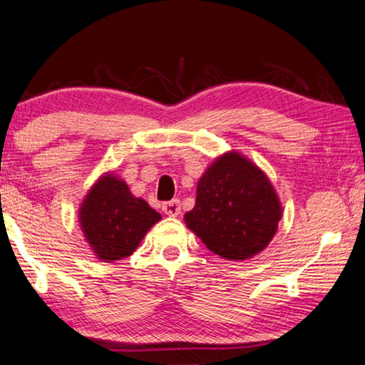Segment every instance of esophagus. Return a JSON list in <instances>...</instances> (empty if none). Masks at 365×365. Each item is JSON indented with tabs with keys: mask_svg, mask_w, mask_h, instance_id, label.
I'll return each instance as SVG.
<instances>
[{
	"mask_svg": "<svg viewBox=\"0 0 365 365\" xmlns=\"http://www.w3.org/2000/svg\"><path fill=\"white\" fill-rule=\"evenodd\" d=\"M161 210L165 212V215H168V217H178L181 213V204H179L178 199H173L170 202H165L161 205Z\"/></svg>",
	"mask_w": 365,
	"mask_h": 365,
	"instance_id": "34e87169",
	"label": "esophagus"
}]
</instances>
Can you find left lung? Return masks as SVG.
<instances>
[{
    "mask_svg": "<svg viewBox=\"0 0 365 365\" xmlns=\"http://www.w3.org/2000/svg\"><path fill=\"white\" fill-rule=\"evenodd\" d=\"M282 215L265 173L241 153L228 152L199 179L195 205L184 222L213 254L246 260L270 244Z\"/></svg>",
    "mask_w": 365,
    "mask_h": 365,
    "instance_id": "1",
    "label": "left lung"
}]
</instances>
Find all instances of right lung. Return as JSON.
<instances>
[{"label":"right lung","instance_id":"1","mask_svg":"<svg viewBox=\"0 0 365 365\" xmlns=\"http://www.w3.org/2000/svg\"><path fill=\"white\" fill-rule=\"evenodd\" d=\"M160 220L161 215L145 200L130 194L128 184L115 173L101 176L79 208L83 236L93 254L103 262L129 257Z\"/></svg>","mask_w":365,"mask_h":365}]
</instances>
